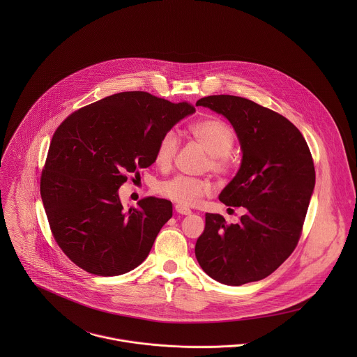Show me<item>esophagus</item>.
Wrapping results in <instances>:
<instances>
[{"label":"esophagus","mask_w":357,"mask_h":357,"mask_svg":"<svg viewBox=\"0 0 357 357\" xmlns=\"http://www.w3.org/2000/svg\"><path fill=\"white\" fill-rule=\"evenodd\" d=\"M176 211H177L178 214H184V215L191 214V210H190L188 207H185V206H181V204H176Z\"/></svg>","instance_id":"34e87169"}]
</instances>
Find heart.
Masks as SVG:
<instances>
[{
  "instance_id": "heart-1",
  "label": "heart",
  "mask_w": 357,
  "mask_h": 357,
  "mask_svg": "<svg viewBox=\"0 0 357 357\" xmlns=\"http://www.w3.org/2000/svg\"><path fill=\"white\" fill-rule=\"evenodd\" d=\"M190 135L208 153L207 167L217 174H227L235 166V159L229 153L235 143L232 129L221 119L210 118L198 121L188 128ZM180 139L174 130L165 132L155 149L153 159L159 167H169L178 151ZM211 191L208 181L190 177L174 176L158 185V192L181 206H194Z\"/></svg>"
}]
</instances>
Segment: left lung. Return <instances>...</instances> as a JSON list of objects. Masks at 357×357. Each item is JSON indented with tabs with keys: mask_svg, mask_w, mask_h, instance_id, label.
Returning <instances> with one entry per match:
<instances>
[{
	"mask_svg": "<svg viewBox=\"0 0 357 357\" xmlns=\"http://www.w3.org/2000/svg\"><path fill=\"white\" fill-rule=\"evenodd\" d=\"M197 105L224 115L238 135L241 169L218 198L227 206L246 208L238 224L206 213L197 259L222 284L261 280L289 258L300 241L314 188L309 147L287 118L249 99L215 95Z\"/></svg>",
	"mask_w": 357,
	"mask_h": 357,
	"instance_id": "obj_1",
	"label": "left lung"
}]
</instances>
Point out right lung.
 Instances as JSON below:
<instances>
[{
  "label": "right lung",
  "instance_id": "right-lung-1",
  "mask_svg": "<svg viewBox=\"0 0 357 357\" xmlns=\"http://www.w3.org/2000/svg\"><path fill=\"white\" fill-rule=\"evenodd\" d=\"M195 112L147 92H121L85 105L56 129L41 174L52 235L75 265L98 276L139 266L173 213L149 197L125 210L118 190L151 166L160 136Z\"/></svg>",
  "mask_w": 357,
  "mask_h": 357
}]
</instances>
